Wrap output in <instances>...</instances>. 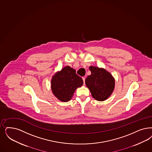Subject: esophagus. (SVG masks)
<instances>
[{"instance_id":"1","label":"esophagus","mask_w":152,"mask_h":152,"mask_svg":"<svg viewBox=\"0 0 152 152\" xmlns=\"http://www.w3.org/2000/svg\"><path fill=\"white\" fill-rule=\"evenodd\" d=\"M83 81H84V85L85 84V77H83Z\"/></svg>"}]
</instances>
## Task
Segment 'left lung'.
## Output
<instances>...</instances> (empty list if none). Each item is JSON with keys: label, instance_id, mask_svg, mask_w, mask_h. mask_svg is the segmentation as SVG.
<instances>
[{"label": "left lung", "instance_id": "8db88e82", "mask_svg": "<svg viewBox=\"0 0 152 152\" xmlns=\"http://www.w3.org/2000/svg\"><path fill=\"white\" fill-rule=\"evenodd\" d=\"M89 69L91 75L85 79V84L92 96L98 101L108 99L115 89L113 77L104 68L90 66Z\"/></svg>", "mask_w": 152, "mask_h": 152}]
</instances>
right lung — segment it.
<instances>
[{"mask_svg": "<svg viewBox=\"0 0 152 152\" xmlns=\"http://www.w3.org/2000/svg\"><path fill=\"white\" fill-rule=\"evenodd\" d=\"M83 84V80L69 66L62 68L53 76L51 80L53 94L58 99L67 102L71 99L75 90Z\"/></svg>", "mask_w": 152, "mask_h": 152, "instance_id": "add662e5", "label": "right lung"}]
</instances>
